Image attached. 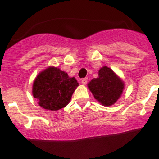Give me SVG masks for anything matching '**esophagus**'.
Wrapping results in <instances>:
<instances>
[{"mask_svg":"<svg viewBox=\"0 0 159 159\" xmlns=\"http://www.w3.org/2000/svg\"><path fill=\"white\" fill-rule=\"evenodd\" d=\"M87 83H88V79H87V78L83 79L82 80H81V84H82L83 85H86Z\"/></svg>","mask_w":159,"mask_h":159,"instance_id":"obj_1","label":"esophagus"}]
</instances>
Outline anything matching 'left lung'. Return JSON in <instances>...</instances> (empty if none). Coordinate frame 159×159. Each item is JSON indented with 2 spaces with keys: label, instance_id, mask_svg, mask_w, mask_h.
<instances>
[{
  "label": "left lung",
  "instance_id": "left-lung-1",
  "mask_svg": "<svg viewBox=\"0 0 159 159\" xmlns=\"http://www.w3.org/2000/svg\"><path fill=\"white\" fill-rule=\"evenodd\" d=\"M98 75L97 78L88 83V88L94 98L102 105L110 107L115 104L123 94L124 82L107 66L101 67Z\"/></svg>",
  "mask_w": 159,
  "mask_h": 159
}]
</instances>
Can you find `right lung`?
Here are the masks:
<instances>
[{
	"instance_id": "obj_1",
	"label": "right lung",
	"mask_w": 159,
	"mask_h": 159,
	"mask_svg": "<svg viewBox=\"0 0 159 159\" xmlns=\"http://www.w3.org/2000/svg\"><path fill=\"white\" fill-rule=\"evenodd\" d=\"M78 86L75 77H69L59 67L50 66L36 77L32 92L41 107L55 111L69 103Z\"/></svg>"
}]
</instances>
